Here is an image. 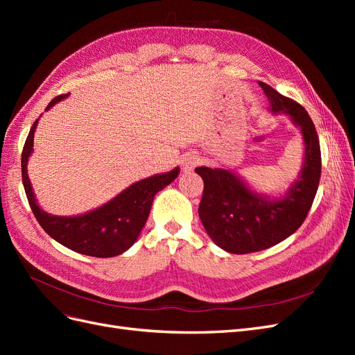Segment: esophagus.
I'll return each instance as SVG.
<instances>
[{
	"instance_id": "1",
	"label": "esophagus",
	"mask_w": 355,
	"mask_h": 355,
	"mask_svg": "<svg viewBox=\"0 0 355 355\" xmlns=\"http://www.w3.org/2000/svg\"><path fill=\"white\" fill-rule=\"evenodd\" d=\"M200 163V157L194 153L191 154H187V157L184 158V163H182V166H184V170L185 171H192L194 170Z\"/></svg>"
}]
</instances>
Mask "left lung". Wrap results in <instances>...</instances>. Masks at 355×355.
<instances>
[{"mask_svg": "<svg viewBox=\"0 0 355 355\" xmlns=\"http://www.w3.org/2000/svg\"><path fill=\"white\" fill-rule=\"evenodd\" d=\"M271 114H284L299 127L304 141L300 173L284 194L271 197L253 189L237 173L219 167H197L204 182L198 214L213 243L228 253L270 249L304 223L313 206L321 175L318 135L304 106L259 81Z\"/></svg>", "mask_w": 355, "mask_h": 355, "instance_id": "left-lung-1", "label": "left lung"}]
</instances>
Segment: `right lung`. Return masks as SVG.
Wrapping results in <instances>:
<instances>
[{
	"instance_id": "obj_1",
	"label": "right lung",
	"mask_w": 355,
	"mask_h": 355,
	"mask_svg": "<svg viewBox=\"0 0 355 355\" xmlns=\"http://www.w3.org/2000/svg\"><path fill=\"white\" fill-rule=\"evenodd\" d=\"M69 93L58 96L47 105L46 111L58 102L67 99ZM38 120L31 127L24 146L22 180L32 213L35 214L42 230L62 245L87 256L112 257L130 249L145 227L155 194L179 176V167H175L167 173L154 175L135 182L98 209L77 214V216H56L38 206L28 176V159L34 153V135Z\"/></svg>"
}]
</instances>
